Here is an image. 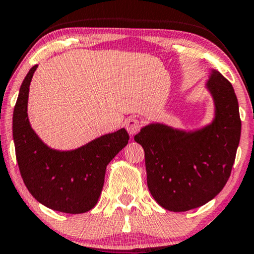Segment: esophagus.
<instances>
[{
    "label": "esophagus",
    "mask_w": 254,
    "mask_h": 254,
    "mask_svg": "<svg viewBox=\"0 0 254 254\" xmlns=\"http://www.w3.org/2000/svg\"><path fill=\"white\" fill-rule=\"evenodd\" d=\"M125 127H127V132H129L131 136H133V134H136L138 131H139L140 123L137 118L131 117L127 122H125Z\"/></svg>",
    "instance_id": "1"
}]
</instances>
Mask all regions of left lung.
I'll return each mask as SVG.
<instances>
[{
	"mask_svg": "<svg viewBox=\"0 0 254 254\" xmlns=\"http://www.w3.org/2000/svg\"><path fill=\"white\" fill-rule=\"evenodd\" d=\"M205 88L215 104L210 124L185 131L151 123L134 136L145 151L148 190L170 211H187L212 200L228 182L235 162L242 130L237 96L215 69Z\"/></svg>",
	"mask_w": 254,
	"mask_h": 254,
	"instance_id": "1",
	"label": "left lung"
}]
</instances>
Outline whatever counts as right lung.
<instances>
[{"instance_id": "obj_1", "label": "right lung", "mask_w": 254, "mask_h": 254, "mask_svg": "<svg viewBox=\"0 0 254 254\" xmlns=\"http://www.w3.org/2000/svg\"><path fill=\"white\" fill-rule=\"evenodd\" d=\"M37 67L26 74L13 109L12 136L19 172L39 203L66 214H83L99 201L108 164L127 146L129 134L121 129L70 151L47 146L28 117L29 87Z\"/></svg>"}]
</instances>
